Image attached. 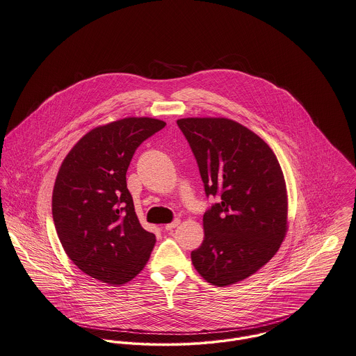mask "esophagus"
<instances>
[{
  "mask_svg": "<svg viewBox=\"0 0 356 356\" xmlns=\"http://www.w3.org/2000/svg\"><path fill=\"white\" fill-rule=\"evenodd\" d=\"M179 223H181V220H179V219H175L174 222H171V223L165 225V226H164V229L170 231V229H172V228H175V227L179 226Z\"/></svg>",
  "mask_w": 356,
  "mask_h": 356,
  "instance_id": "34e87169",
  "label": "esophagus"
}]
</instances>
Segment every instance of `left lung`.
<instances>
[{"label":"left lung","instance_id":"left-lung-1","mask_svg":"<svg viewBox=\"0 0 356 356\" xmlns=\"http://www.w3.org/2000/svg\"><path fill=\"white\" fill-rule=\"evenodd\" d=\"M207 195L204 241L192 252L195 270L226 287L248 279L272 259L287 232L289 200L282 167L269 145L228 118H181Z\"/></svg>","mask_w":356,"mask_h":356}]
</instances>
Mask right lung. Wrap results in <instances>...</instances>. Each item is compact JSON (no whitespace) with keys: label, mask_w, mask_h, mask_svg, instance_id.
Masks as SVG:
<instances>
[{"label":"right lung","mask_w":356,"mask_h":356,"mask_svg":"<svg viewBox=\"0 0 356 356\" xmlns=\"http://www.w3.org/2000/svg\"><path fill=\"white\" fill-rule=\"evenodd\" d=\"M164 127L148 117L97 127L76 143L58 170L51 207L65 253L110 286L134 279L155 246V235L134 212L127 171L138 145Z\"/></svg>","instance_id":"right-lung-1"}]
</instances>
